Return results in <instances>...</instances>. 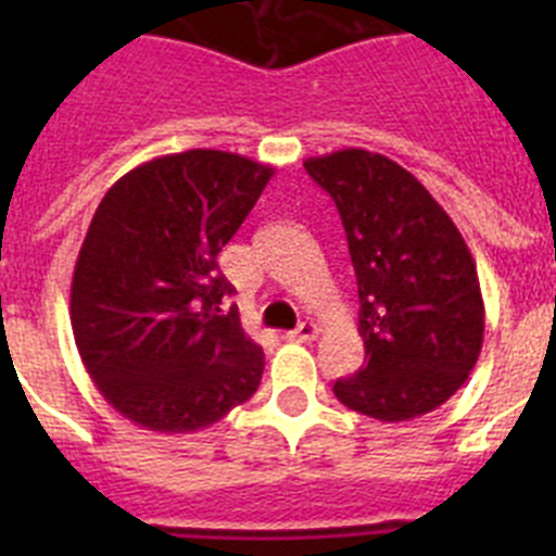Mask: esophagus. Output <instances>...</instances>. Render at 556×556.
I'll return each mask as SVG.
<instances>
[{
    "mask_svg": "<svg viewBox=\"0 0 556 556\" xmlns=\"http://www.w3.org/2000/svg\"><path fill=\"white\" fill-rule=\"evenodd\" d=\"M317 331H320V328L314 326V323H301L294 331L287 333V339H292V342H312V339L317 337Z\"/></svg>",
    "mask_w": 556,
    "mask_h": 556,
    "instance_id": "1",
    "label": "esophagus"
}]
</instances>
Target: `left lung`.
Returning <instances> with one entry per match:
<instances>
[{"mask_svg":"<svg viewBox=\"0 0 556 556\" xmlns=\"http://www.w3.org/2000/svg\"><path fill=\"white\" fill-rule=\"evenodd\" d=\"M331 194L358 287L365 365L333 395L358 415L401 424L443 406L473 370L484 301L454 219L404 166L370 150L303 161Z\"/></svg>","mask_w":556,"mask_h":556,"instance_id":"left-lung-1","label":"left lung"}]
</instances>
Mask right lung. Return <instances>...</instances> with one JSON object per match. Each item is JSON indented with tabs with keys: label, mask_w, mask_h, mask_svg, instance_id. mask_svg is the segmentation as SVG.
Instances as JSON below:
<instances>
[{
	"label": "right lung",
	"mask_w": 556,
	"mask_h": 556,
	"mask_svg": "<svg viewBox=\"0 0 556 556\" xmlns=\"http://www.w3.org/2000/svg\"><path fill=\"white\" fill-rule=\"evenodd\" d=\"M273 166L186 150L108 189L72 275V331L97 390L141 429L189 434L244 404L264 353L244 333L217 255Z\"/></svg>",
	"instance_id": "obj_1"
}]
</instances>
